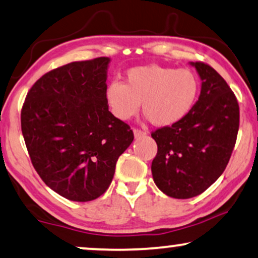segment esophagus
<instances>
[{
  "label": "esophagus",
  "mask_w": 258,
  "mask_h": 258,
  "mask_svg": "<svg viewBox=\"0 0 258 258\" xmlns=\"http://www.w3.org/2000/svg\"><path fill=\"white\" fill-rule=\"evenodd\" d=\"M133 133H134V137H136V138H140V137L146 136V131L140 130V128H133Z\"/></svg>",
  "instance_id": "1"
}]
</instances>
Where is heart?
Segmentation results:
<instances>
[{
	"mask_svg": "<svg viewBox=\"0 0 258 258\" xmlns=\"http://www.w3.org/2000/svg\"><path fill=\"white\" fill-rule=\"evenodd\" d=\"M200 79L189 69L143 65L130 69L125 84L113 81L105 97L115 117L127 120L143 111L155 126H170L186 118L200 94Z\"/></svg>",
	"mask_w": 258,
	"mask_h": 258,
	"instance_id": "heart-1",
	"label": "heart"
}]
</instances>
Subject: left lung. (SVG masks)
Masks as SVG:
<instances>
[{
    "label": "left lung",
    "mask_w": 258,
    "mask_h": 258,
    "mask_svg": "<svg viewBox=\"0 0 258 258\" xmlns=\"http://www.w3.org/2000/svg\"><path fill=\"white\" fill-rule=\"evenodd\" d=\"M202 81L193 110L176 124L151 133L158 145L152 174L174 199L202 194L224 172L236 144L239 106L227 82L203 61L191 63Z\"/></svg>",
    "instance_id": "8db88e82"
}]
</instances>
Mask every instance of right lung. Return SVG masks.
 I'll return each mask as SVG.
<instances>
[{
    "label": "right lung",
    "mask_w": 258,
    "mask_h": 258,
    "mask_svg": "<svg viewBox=\"0 0 258 258\" xmlns=\"http://www.w3.org/2000/svg\"><path fill=\"white\" fill-rule=\"evenodd\" d=\"M108 63L98 57L53 69L31 86L22 106L32 166L46 186L71 201L103 195L134 139L130 125L108 111Z\"/></svg>",
    "instance_id": "obj_1"
}]
</instances>
